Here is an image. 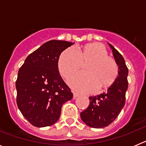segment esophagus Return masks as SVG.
I'll return each mask as SVG.
<instances>
[{
  "instance_id": "obj_1",
  "label": "esophagus",
  "mask_w": 146,
  "mask_h": 146,
  "mask_svg": "<svg viewBox=\"0 0 146 146\" xmlns=\"http://www.w3.org/2000/svg\"><path fill=\"white\" fill-rule=\"evenodd\" d=\"M78 96H79V94H77V93L75 92H73V98H74V99H76V98L78 97Z\"/></svg>"
}]
</instances>
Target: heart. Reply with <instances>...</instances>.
Masks as SVG:
<instances>
[{
	"label": "heart",
	"mask_w": 146,
	"mask_h": 146,
	"mask_svg": "<svg viewBox=\"0 0 146 146\" xmlns=\"http://www.w3.org/2000/svg\"><path fill=\"white\" fill-rule=\"evenodd\" d=\"M104 45L92 43L76 50L69 47L64 50L58 60V69L64 77L77 71L82 63L88 62L85 72L73 74L68 83L75 91L82 93L94 92L99 87L106 88L113 84L118 74V68L114 59L108 56Z\"/></svg>",
	"instance_id": "heart-1"
}]
</instances>
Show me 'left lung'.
Listing matches in <instances>:
<instances>
[{
    "label": "left lung",
    "mask_w": 146,
    "mask_h": 146,
    "mask_svg": "<svg viewBox=\"0 0 146 146\" xmlns=\"http://www.w3.org/2000/svg\"><path fill=\"white\" fill-rule=\"evenodd\" d=\"M109 45L118 66V74L106 92L89 97L88 107L80 113L82 121L92 128H104L110 124L125 104V96L128 88V68L123 56L113 45Z\"/></svg>",
    "instance_id": "1"
}]
</instances>
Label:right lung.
Listing matches in <instances>:
<instances>
[{
	"mask_svg": "<svg viewBox=\"0 0 146 146\" xmlns=\"http://www.w3.org/2000/svg\"><path fill=\"white\" fill-rule=\"evenodd\" d=\"M74 44L50 40L30 54L19 69L17 104L33 126L54 124L59 119L62 105L73 97L60 77L58 64L60 53Z\"/></svg>",
	"mask_w": 146,
	"mask_h": 146,
	"instance_id": "right-lung-1",
	"label": "right lung"
}]
</instances>
